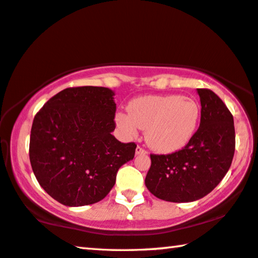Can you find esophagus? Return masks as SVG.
<instances>
[{"label": "esophagus", "mask_w": 258, "mask_h": 258, "mask_svg": "<svg viewBox=\"0 0 258 258\" xmlns=\"http://www.w3.org/2000/svg\"><path fill=\"white\" fill-rule=\"evenodd\" d=\"M136 154H137V155H146V154H147V150L142 148V147L138 146L137 149H136Z\"/></svg>", "instance_id": "1"}]
</instances>
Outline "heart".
Returning a JSON list of instances; mask_svg holds the SVG:
<instances>
[{"instance_id":"heart-1","label":"heart","mask_w":258,"mask_h":258,"mask_svg":"<svg viewBox=\"0 0 258 258\" xmlns=\"http://www.w3.org/2000/svg\"><path fill=\"white\" fill-rule=\"evenodd\" d=\"M201 119V105L178 94L148 95L134 99L128 114L119 112L116 124L128 137L146 130V142L158 153H173L191 140Z\"/></svg>"}]
</instances>
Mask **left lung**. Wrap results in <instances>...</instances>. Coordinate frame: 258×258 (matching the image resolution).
<instances>
[{
  "instance_id": "1",
  "label": "left lung",
  "mask_w": 258,
  "mask_h": 258,
  "mask_svg": "<svg viewBox=\"0 0 258 258\" xmlns=\"http://www.w3.org/2000/svg\"><path fill=\"white\" fill-rule=\"evenodd\" d=\"M201 121L191 140L169 155H150L145 183L156 198L169 202H193L222 181L235 150L233 116L218 95L198 88Z\"/></svg>"
}]
</instances>
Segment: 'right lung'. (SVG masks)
<instances>
[{
  "label": "right lung",
  "instance_id": "add662e5",
  "mask_svg": "<svg viewBox=\"0 0 258 258\" xmlns=\"http://www.w3.org/2000/svg\"><path fill=\"white\" fill-rule=\"evenodd\" d=\"M114 93L105 87L67 88L35 114L30 161L36 180L56 201L83 207L103 200L119 167L137 145L121 144L116 128Z\"/></svg>",
  "mask_w": 258,
  "mask_h": 258
}]
</instances>
